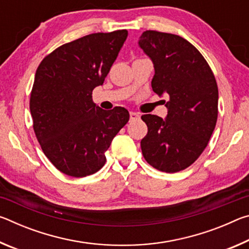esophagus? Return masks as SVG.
Here are the masks:
<instances>
[{"mask_svg":"<svg viewBox=\"0 0 249 249\" xmlns=\"http://www.w3.org/2000/svg\"><path fill=\"white\" fill-rule=\"evenodd\" d=\"M141 119V116L137 114V113H135V112H130L129 113V121L130 122H134V121H137V120H140Z\"/></svg>","mask_w":249,"mask_h":249,"instance_id":"esophagus-1","label":"esophagus"}]
</instances>
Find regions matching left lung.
I'll return each instance as SVG.
<instances>
[{
  "mask_svg": "<svg viewBox=\"0 0 249 249\" xmlns=\"http://www.w3.org/2000/svg\"><path fill=\"white\" fill-rule=\"evenodd\" d=\"M138 45L154 64L153 91L169 95L165 120L142 116L148 127L141 142L142 153L157 170L178 172L200 157L215 128L216 80L201 53L182 37L146 31Z\"/></svg>",
  "mask_w": 249,
  "mask_h": 249,
  "instance_id": "8db88e82",
  "label": "left lung"
}]
</instances>
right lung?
Returning <instances> with one entry per match:
<instances>
[{
  "instance_id": "right-lung-1",
  "label": "right lung",
  "mask_w": 249,
  "mask_h": 249,
  "mask_svg": "<svg viewBox=\"0 0 249 249\" xmlns=\"http://www.w3.org/2000/svg\"><path fill=\"white\" fill-rule=\"evenodd\" d=\"M128 33H94L60 46L36 70L29 101L34 132L50 162L82 178L104 166L113 138L129 120L126 108L105 111L92 101Z\"/></svg>"
}]
</instances>
